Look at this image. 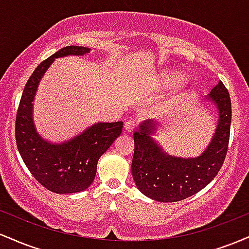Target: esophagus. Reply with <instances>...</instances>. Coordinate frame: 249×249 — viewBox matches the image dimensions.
<instances>
[{
	"mask_svg": "<svg viewBox=\"0 0 249 249\" xmlns=\"http://www.w3.org/2000/svg\"><path fill=\"white\" fill-rule=\"evenodd\" d=\"M124 127H125V130L127 131V132H132L134 128H136V123H134L133 121H127V122H125Z\"/></svg>",
	"mask_w": 249,
	"mask_h": 249,
	"instance_id": "34e87169",
	"label": "esophagus"
}]
</instances>
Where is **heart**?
<instances>
[{"mask_svg": "<svg viewBox=\"0 0 249 249\" xmlns=\"http://www.w3.org/2000/svg\"><path fill=\"white\" fill-rule=\"evenodd\" d=\"M182 82H184V76L182 75L177 72H168L165 75L164 79H162V87L165 89H170L177 87V85H179Z\"/></svg>", "mask_w": 249, "mask_h": 249, "instance_id": "obj_1", "label": "heart"}]
</instances>
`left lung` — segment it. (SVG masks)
<instances>
[{
	"mask_svg": "<svg viewBox=\"0 0 249 249\" xmlns=\"http://www.w3.org/2000/svg\"><path fill=\"white\" fill-rule=\"evenodd\" d=\"M205 99L218 108L219 119L211 142L196 158H181L165 152L153 138L159 124L151 119L142 122L133 133L131 171L136 186L148 198L161 202L186 199L207 186L221 168L232 121L230 93L219 81Z\"/></svg>",
	"mask_w": 249,
	"mask_h": 249,
	"instance_id": "obj_1",
	"label": "left lung"
}]
</instances>
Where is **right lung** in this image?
Instances as JSON below:
<instances>
[{
  "mask_svg": "<svg viewBox=\"0 0 249 249\" xmlns=\"http://www.w3.org/2000/svg\"><path fill=\"white\" fill-rule=\"evenodd\" d=\"M90 48L70 45L50 56L28 79L16 116L15 137L25 166L39 184L58 194L82 192L92 184L97 162L121 136L123 122L96 123L63 142L45 141L34 123V99L42 77L56 58L84 56Z\"/></svg>",
  "mask_w": 249,
  "mask_h": 249,
  "instance_id": "add662e5",
  "label": "right lung"
}]
</instances>
